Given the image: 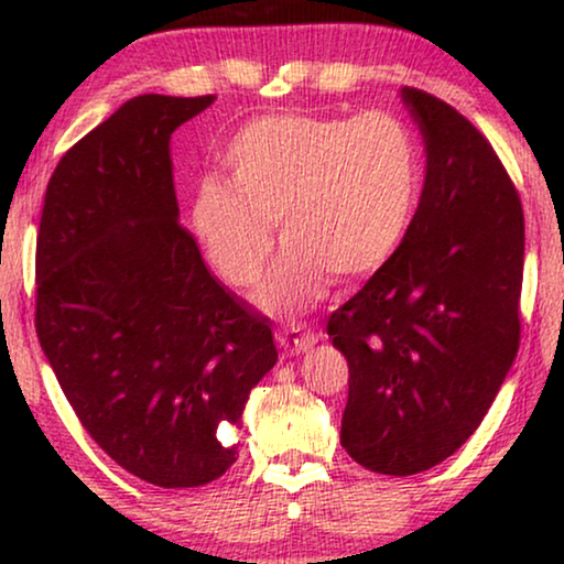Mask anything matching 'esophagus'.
Instances as JSON below:
<instances>
[{
    "label": "esophagus",
    "mask_w": 564,
    "mask_h": 564,
    "mask_svg": "<svg viewBox=\"0 0 564 564\" xmlns=\"http://www.w3.org/2000/svg\"><path fill=\"white\" fill-rule=\"evenodd\" d=\"M318 338H321L318 330H313L311 326H300V323L295 326V323H292V326L282 328L280 334H276V344H280L284 351L300 354L311 349L313 344H318Z\"/></svg>",
    "instance_id": "34e87169"
}]
</instances>
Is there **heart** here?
Masks as SVG:
<instances>
[{"mask_svg": "<svg viewBox=\"0 0 564 564\" xmlns=\"http://www.w3.org/2000/svg\"><path fill=\"white\" fill-rule=\"evenodd\" d=\"M223 161L230 182H199L192 228L213 267L249 288L280 223L288 246L257 292L269 313L315 305L330 274H375L403 246L421 205V143L392 112L269 115L238 130Z\"/></svg>", "mask_w": 564, "mask_h": 564, "instance_id": "1", "label": "heart"}]
</instances>
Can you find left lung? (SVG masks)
<instances>
[{
    "instance_id": "left-lung-1",
    "label": "left lung",
    "mask_w": 564,
    "mask_h": 564,
    "mask_svg": "<svg viewBox=\"0 0 564 564\" xmlns=\"http://www.w3.org/2000/svg\"><path fill=\"white\" fill-rule=\"evenodd\" d=\"M426 141L411 234L330 313L349 361L341 446L380 475L452 457L488 413L521 341L523 210L480 130L444 99L405 87Z\"/></svg>"
}]
</instances>
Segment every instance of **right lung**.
Segmentation results:
<instances>
[{"mask_svg":"<svg viewBox=\"0 0 564 564\" xmlns=\"http://www.w3.org/2000/svg\"><path fill=\"white\" fill-rule=\"evenodd\" d=\"M205 97L128 99L53 169L35 246V330L87 434L130 475L199 488L238 459L272 321L205 267L180 223L172 133Z\"/></svg>","mask_w":564,"mask_h":564,"instance_id":"1","label":"right lung"}]
</instances>
